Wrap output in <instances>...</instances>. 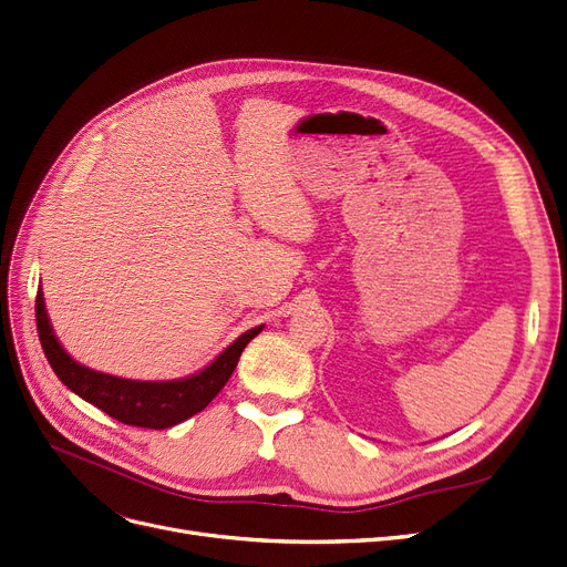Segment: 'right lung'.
<instances>
[{
    "label": "right lung",
    "mask_w": 567,
    "mask_h": 567,
    "mask_svg": "<svg viewBox=\"0 0 567 567\" xmlns=\"http://www.w3.org/2000/svg\"><path fill=\"white\" fill-rule=\"evenodd\" d=\"M261 329L264 324L238 336L223 354L204 368V371L189 378L166 382L125 380L92 371V368L71 359L69 352L60 344V340L55 338L51 319L45 315L43 291H37V331L45 359L51 363L55 375L76 393V396H81L83 401L100 408L102 412L113 416V420L127 426L159 431L176 426L189 420L192 414L202 412L229 382L245 344L255 336H259Z\"/></svg>",
    "instance_id": "add662e5"
}]
</instances>
